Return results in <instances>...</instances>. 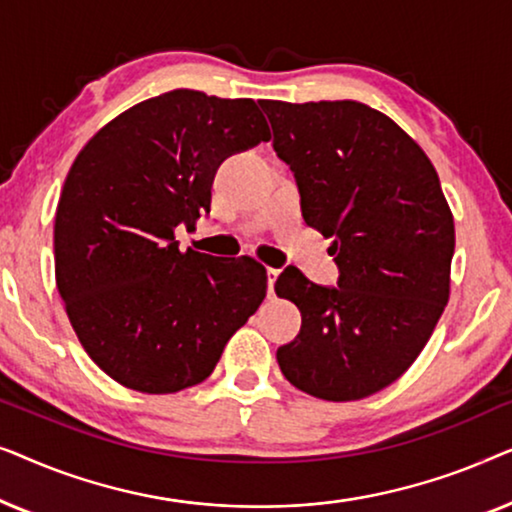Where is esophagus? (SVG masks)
Wrapping results in <instances>:
<instances>
[{"instance_id": "obj_1", "label": "esophagus", "mask_w": 512, "mask_h": 512, "mask_svg": "<svg viewBox=\"0 0 512 512\" xmlns=\"http://www.w3.org/2000/svg\"><path fill=\"white\" fill-rule=\"evenodd\" d=\"M279 277V270L268 268V296H275V282Z\"/></svg>"}]
</instances>
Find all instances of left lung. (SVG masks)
Masks as SVG:
<instances>
[{
    "mask_svg": "<svg viewBox=\"0 0 512 512\" xmlns=\"http://www.w3.org/2000/svg\"><path fill=\"white\" fill-rule=\"evenodd\" d=\"M272 146L293 170L303 219L333 237L338 289L298 268L275 291L303 317L277 349L286 380L324 401L373 396L408 370L447 300L454 219L436 167L415 139L368 104L277 102Z\"/></svg>",
    "mask_w": 512,
    "mask_h": 512,
    "instance_id": "left-lung-1",
    "label": "left lung"
}]
</instances>
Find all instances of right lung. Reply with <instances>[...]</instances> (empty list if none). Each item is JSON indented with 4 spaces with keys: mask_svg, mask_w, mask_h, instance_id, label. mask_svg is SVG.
Here are the masks:
<instances>
[{
    "mask_svg": "<svg viewBox=\"0 0 512 512\" xmlns=\"http://www.w3.org/2000/svg\"><path fill=\"white\" fill-rule=\"evenodd\" d=\"M268 139L254 100L179 88L118 114L79 151L55 212V284L111 380L142 394L200 384L263 303L261 263L181 251L174 228L209 212L223 158Z\"/></svg>",
    "mask_w": 512,
    "mask_h": 512,
    "instance_id": "add662e5",
    "label": "right lung"
}]
</instances>
